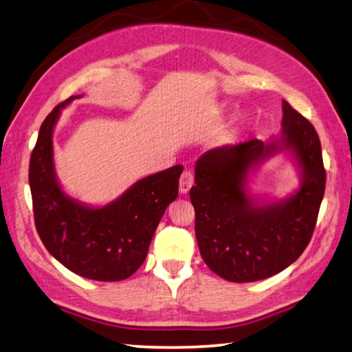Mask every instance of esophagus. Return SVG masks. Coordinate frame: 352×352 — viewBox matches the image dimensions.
<instances>
[{"label": "esophagus", "mask_w": 352, "mask_h": 352, "mask_svg": "<svg viewBox=\"0 0 352 352\" xmlns=\"http://www.w3.org/2000/svg\"><path fill=\"white\" fill-rule=\"evenodd\" d=\"M193 184H195V176H193V171H190V170H185L184 173H182V176H181V179H179V191H181L182 195L188 193L190 188L193 187Z\"/></svg>", "instance_id": "esophagus-1"}]
</instances>
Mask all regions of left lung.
<instances>
[{
	"label": "left lung",
	"mask_w": 352,
	"mask_h": 352,
	"mask_svg": "<svg viewBox=\"0 0 352 352\" xmlns=\"http://www.w3.org/2000/svg\"><path fill=\"white\" fill-rule=\"evenodd\" d=\"M282 136L211 148L197 159L190 199L199 251L208 268L230 282H256L280 273L308 247L324 193L320 139L307 118L282 101ZM280 151L301 168L294 195L257 203L248 175Z\"/></svg>",
	"instance_id": "left-lung-1"
}]
</instances>
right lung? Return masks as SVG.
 I'll return each instance as SVG.
<instances>
[{
    "instance_id": "1",
    "label": "right lung",
    "mask_w": 352,
    "mask_h": 352,
    "mask_svg": "<svg viewBox=\"0 0 352 352\" xmlns=\"http://www.w3.org/2000/svg\"><path fill=\"white\" fill-rule=\"evenodd\" d=\"M78 98L70 96L50 111L32 151L29 184L36 231L49 253L72 273L99 282L124 280L147 257L159 221L177 197L184 167L139 179L104 207L65 195L53 161V129L61 110Z\"/></svg>"
}]
</instances>
